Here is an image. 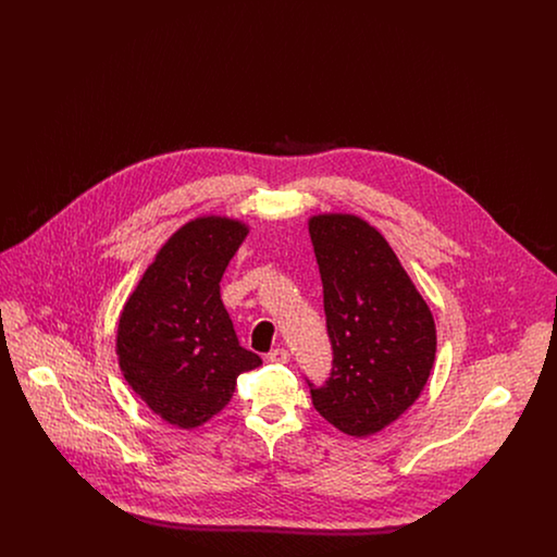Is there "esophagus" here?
<instances>
[{
  "label": "esophagus",
  "mask_w": 557,
  "mask_h": 557,
  "mask_svg": "<svg viewBox=\"0 0 557 557\" xmlns=\"http://www.w3.org/2000/svg\"><path fill=\"white\" fill-rule=\"evenodd\" d=\"M267 361L271 363H288L290 361V352L286 348H273L269 355H267Z\"/></svg>",
  "instance_id": "1"
}]
</instances>
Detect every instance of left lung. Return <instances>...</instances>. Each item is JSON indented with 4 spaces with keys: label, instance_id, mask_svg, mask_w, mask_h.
<instances>
[{
    "label": "left lung",
    "instance_id": "left-lung-1",
    "mask_svg": "<svg viewBox=\"0 0 557 557\" xmlns=\"http://www.w3.org/2000/svg\"><path fill=\"white\" fill-rule=\"evenodd\" d=\"M323 311L334 350L313 407L334 428L366 438L420 398L436 357V325L395 250L350 212L309 216Z\"/></svg>",
    "mask_w": 557,
    "mask_h": 557
}]
</instances>
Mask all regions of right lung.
Returning a JSON list of instances; mask_svg holds the SVG:
<instances>
[{
  "instance_id": "1",
  "label": "right lung",
  "mask_w": 557,
  "mask_h": 557,
  "mask_svg": "<svg viewBox=\"0 0 557 557\" xmlns=\"http://www.w3.org/2000/svg\"><path fill=\"white\" fill-rule=\"evenodd\" d=\"M248 232L232 216L189 219L160 246L121 311L119 368L166 424H207L234 397L239 373L263 363L238 345L219 292Z\"/></svg>"
}]
</instances>
